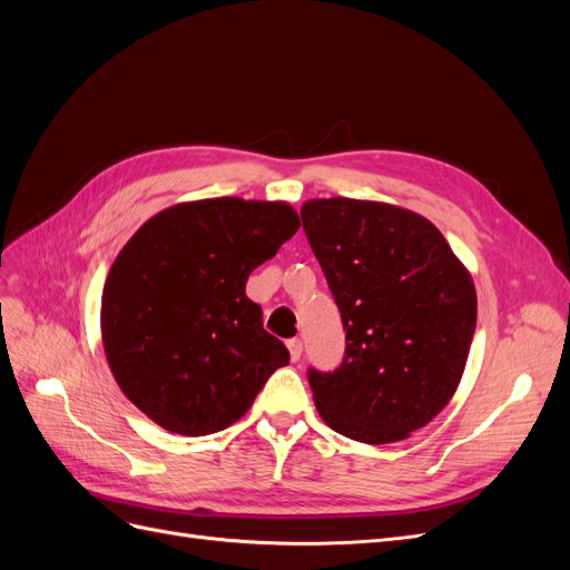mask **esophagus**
Segmentation results:
<instances>
[{"mask_svg":"<svg viewBox=\"0 0 570 570\" xmlns=\"http://www.w3.org/2000/svg\"><path fill=\"white\" fill-rule=\"evenodd\" d=\"M287 350H289V358H292V361H299V358H302L304 344H302L299 337H292V340H287Z\"/></svg>","mask_w":570,"mask_h":570,"instance_id":"esophagus-1","label":"esophagus"}]
</instances>
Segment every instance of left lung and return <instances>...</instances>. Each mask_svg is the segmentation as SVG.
I'll return each mask as SVG.
<instances>
[{"instance_id": "1", "label": "left lung", "mask_w": 570, "mask_h": 570, "mask_svg": "<svg viewBox=\"0 0 570 570\" xmlns=\"http://www.w3.org/2000/svg\"><path fill=\"white\" fill-rule=\"evenodd\" d=\"M302 223L347 342L337 368L306 373L321 419L356 442L404 440L459 387L478 316L471 275L433 223L400 206L312 199Z\"/></svg>"}]
</instances>
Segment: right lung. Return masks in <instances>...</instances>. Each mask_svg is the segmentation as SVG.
<instances>
[{"mask_svg":"<svg viewBox=\"0 0 570 570\" xmlns=\"http://www.w3.org/2000/svg\"><path fill=\"white\" fill-rule=\"evenodd\" d=\"M297 228L283 202L202 199L149 218L120 249L101 295V340L118 387L154 423L218 433L289 364L245 287Z\"/></svg>","mask_w":570,"mask_h":570,"instance_id":"obj_1","label":"right lung"}]
</instances>
